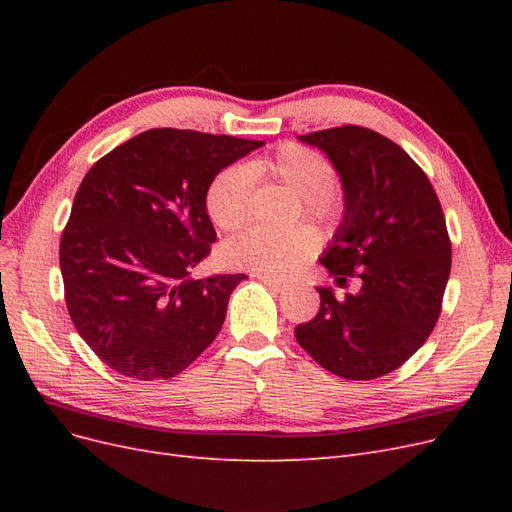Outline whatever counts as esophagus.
I'll return each instance as SVG.
<instances>
[{"label":"esophagus","mask_w":512,"mask_h":512,"mask_svg":"<svg viewBox=\"0 0 512 512\" xmlns=\"http://www.w3.org/2000/svg\"><path fill=\"white\" fill-rule=\"evenodd\" d=\"M254 277H258V280L262 282V284H267L269 288H273V290H277V292H284L286 288H288V284L286 282H282V280H275V277H269V275H254Z\"/></svg>","instance_id":"34e87169"}]
</instances>
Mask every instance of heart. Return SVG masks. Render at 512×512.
I'll return each instance as SVG.
<instances>
[{
	"label": "heart",
	"mask_w": 512,
	"mask_h": 512,
	"mask_svg": "<svg viewBox=\"0 0 512 512\" xmlns=\"http://www.w3.org/2000/svg\"><path fill=\"white\" fill-rule=\"evenodd\" d=\"M275 179L286 183L312 215L333 211L335 168L318 151L299 143H284L273 156L254 158L243 166L222 170L207 190V211L222 230H237L250 211L254 181ZM316 250V235L309 228L269 230L250 228L224 245V260L235 269L269 277H286L297 271Z\"/></svg>",
	"instance_id": "obj_1"
}]
</instances>
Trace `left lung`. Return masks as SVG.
I'll list each match as a JSON object with an SVG mask.
<instances>
[{
  "label": "left lung",
  "instance_id": "obj_1",
  "mask_svg": "<svg viewBox=\"0 0 512 512\" xmlns=\"http://www.w3.org/2000/svg\"><path fill=\"white\" fill-rule=\"evenodd\" d=\"M327 153L344 188V218L320 262L342 286H320L314 320L299 324L301 348L331 374L374 380L404 365L436 327L451 275V239L423 168L391 138L342 126L299 136Z\"/></svg>",
  "mask_w": 512,
  "mask_h": 512
}]
</instances>
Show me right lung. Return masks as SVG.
<instances>
[{"label":"right lung","instance_id":"right-lung-1","mask_svg":"<svg viewBox=\"0 0 512 512\" xmlns=\"http://www.w3.org/2000/svg\"><path fill=\"white\" fill-rule=\"evenodd\" d=\"M260 145L153 128L89 168L59 267L76 331L121 376L175 378L220 333L230 294L247 275L192 277L215 241L207 190Z\"/></svg>","mask_w":512,"mask_h":512}]
</instances>
